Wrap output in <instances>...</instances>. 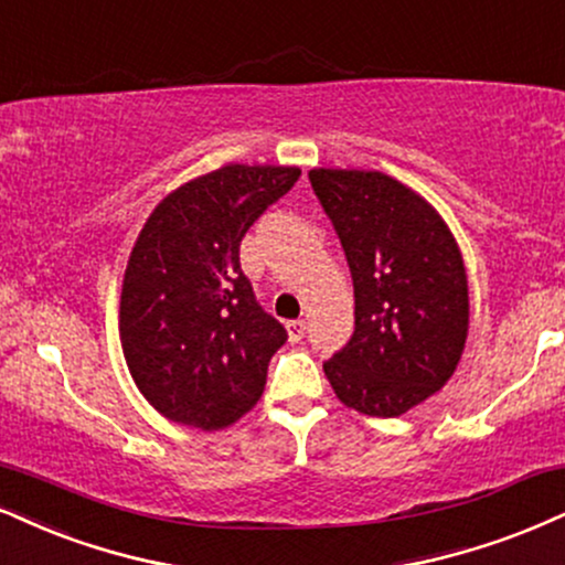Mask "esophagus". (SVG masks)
<instances>
[{
  "label": "esophagus",
  "instance_id": "obj_1",
  "mask_svg": "<svg viewBox=\"0 0 565 565\" xmlns=\"http://www.w3.org/2000/svg\"><path fill=\"white\" fill-rule=\"evenodd\" d=\"M285 327H288L290 343H298V340L306 335V322H303V319H290V322L285 324Z\"/></svg>",
  "mask_w": 565,
  "mask_h": 565
}]
</instances>
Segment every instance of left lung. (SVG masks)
I'll return each instance as SVG.
<instances>
[{"label":"left lung","instance_id":"obj_1","mask_svg":"<svg viewBox=\"0 0 565 565\" xmlns=\"http://www.w3.org/2000/svg\"><path fill=\"white\" fill-rule=\"evenodd\" d=\"M345 250L356 327L324 374L348 408L406 414L452 377L469 332V282L435 206L377 170L309 172Z\"/></svg>","mask_w":565,"mask_h":565}]
</instances>
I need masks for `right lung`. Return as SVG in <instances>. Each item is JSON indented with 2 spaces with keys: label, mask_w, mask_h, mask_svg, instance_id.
<instances>
[{
  "label": "right lung",
  "mask_w": 565,
  "mask_h": 565,
  "mask_svg": "<svg viewBox=\"0 0 565 565\" xmlns=\"http://www.w3.org/2000/svg\"><path fill=\"white\" fill-rule=\"evenodd\" d=\"M298 167L225 164L157 204L125 269L120 340L130 377L167 419L214 431L256 406L288 340L241 269L248 227Z\"/></svg>",
  "instance_id": "add662e5"
}]
</instances>
